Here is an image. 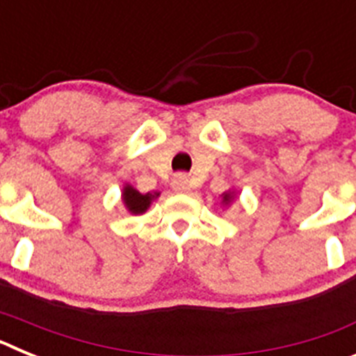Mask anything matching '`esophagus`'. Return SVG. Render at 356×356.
Wrapping results in <instances>:
<instances>
[{
    "mask_svg": "<svg viewBox=\"0 0 356 356\" xmlns=\"http://www.w3.org/2000/svg\"><path fill=\"white\" fill-rule=\"evenodd\" d=\"M171 187L176 193H187L188 188H191V184H188V178L184 172H178V175H175V178L171 180Z\"/></svg>",
    "mask_w": 356,
    "mask_h": 356,
    "instance_id": "34e87169",
    "label": "esophagus"
}]
</instances>
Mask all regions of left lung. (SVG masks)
<instances>
[{
  "label": "left lung",
  "instance_id": "left-lung-1",
  "mask_svg": "<svg viewBox=\"0 0 356 356\" xmlns=\"http://www.w3.org/2000/svg\"><path fill=\"white\" fill-rule=\"evenodd\" d=\"M225 201H229V194H225Z\"/></svg>",
  "mask_w": 356,
  "mask_h": 356
}]
</instances>
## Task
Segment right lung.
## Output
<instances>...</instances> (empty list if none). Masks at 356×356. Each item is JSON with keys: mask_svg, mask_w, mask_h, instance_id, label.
Masks as SVG:
<instances>
[{"mask_svg": "<svg viewBox=\"0 0 356 356\" xmlns=\"http://www.w3.org/2000/svg\"><path fill=\"white\" fill-rule=\"evenodd\" d=\"M155 196H159V194H155ZM155 196H151V194H140L137 193L134 187H127L124 188V194H122V200H124V203H127L130 212L143 213L146 212L151 200H153Z\"/></svg>", "mask_w": 356, "mask_h": 356, "instance_id": "add662e5", "label": "right lung"}]
</instances>
